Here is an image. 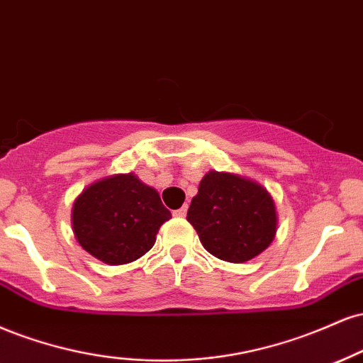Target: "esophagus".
<instances>
[{
	"mask_svg": "<svg viewBox=\"0 0 363 363\" xmlns=\"http://www.w3.org/2000/svg\"><path fill=\"white\" fill-rule=\"evenodd\" d=\"M173 216L174 217H185L186 216V206H183L182 208H178V211H173Z\"/></svg>",
	"mask_w": 363,
	"mask_h": 363,
	"instance_id": "obj_1",
	"label": "esophagus"
}]
</instances>
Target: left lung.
I'll list each match as a JSON object with an SVG mask.
<instances>
[{"instance_id": "left-lung-1", "label": "left lung", "mask_w": 363, "mask_h": 363, "mask_svg": "<svg viewBox=\"0 0 363 363\" xmlns=\"http://www.w3.org/2000/svg\"><path fill=\"white\" fill-rule=\"evenodd\" d=\"M208 253L245 263L263 253L277 234L275 200L265 186L236 173H206L186 212Z\"/></svg>"}]
</instances>
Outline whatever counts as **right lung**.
I'll list each match as a JSON object with an SVG mask.
<instances>
[{"label":"right lung","mask_w":363,"mask_h":363,"mask_svg":"<svg viewBox=\"0 0 363 363\" xmlns=\"http://www.w3.org/2000/svg\"><path fill=\"white\" fill-rule=\"evenodd\" d=\"M172 212L156 189L134 173H118L88 185L71 208V225L84 251L106 265H125L155 246Z\"/></svg>","instance_id":"add662e5"}]
</instances>
